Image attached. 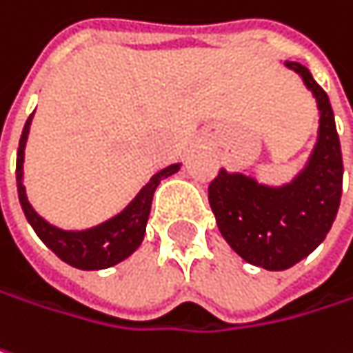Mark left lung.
Instances as JSON below:
<instances>
[{
	"label": "left lung",
	"mask_w": 353,
	"mask_h": 353,
	"mask_svg": "<svg viewBox=\"0 0 353 353\" xmlns=\"http://www.w3.org/2000/svg\"><path fill=\"white\" fill-rule=\"evenodd\" d=\"M312 90L317 110V142L295 179L269 187L243 172L219 170L209 203L221 235L247 263L269 271L290 269L325 239L340 209L343 163L334 110L325 90L299 62H285Z\"/></svg>",
	"instance_id": "1"
}]
</instances>
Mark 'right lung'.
<instances>
[{
	"instance_id": "obj_1",
	"label": "right lung",
	"mask_w": 353,
	"mask_h": 353,
	"mask_svg": "<svg viewBox=\"0 0 353 353\" xmlns=\"http://www.w3.org/2000/svg\"><path fill=\"white\" fill-rule=\"evenodd\" d=\"M32 118H34V112L30 114V118L21 130L19 148H17V163H15V181H17L19 205L23 209L28 223L36 231V235L43 241L46 247H50L62 259L63 263L72 265L76 269H84V271L108 269L112 265L124 261L126 257H130L144 239L146 221L150 214L154 190L161 185L163 179L174 174L181 168V164H170L161 172H157L140 189L139 194L128 203V207L118 214H114L112 219H108L96 227L84 229V231H63L60 227L48 223L43 216H39L34 211V207L30 205L28 194H26L23 150H26V142H28V134H30Z\"/></svg>"
}]
</instances>
